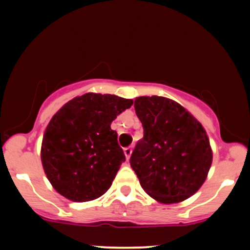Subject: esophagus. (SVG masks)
Masks as SVG:
<instances>
[{"label": "esophagus", "mask_w": 250, "mask_h": 250, "mask_svg": "<svg viewBox=\"0 0 250 250\" xmlns=\"http://www.w3.org/2000/svg\"><path fill=\"white\" fill-rule=\"evenodd\" d=\"M131 153H133V148H131V147H127V148H125V159L129 160V157H130Z\"/></svg>", "instance_id": "obj_1"}]
</instances>
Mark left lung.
<instances>
[{
    "instance_id": "8db88e82",
    "label": "left lung",
    "mask_w": 250,
    "mask_h": 250,
    "mask_svg": "<svg viewBox=\"0 0 250 250\" xmlns=\"http://www.w3.org/2000/svg\"><path fill=\"white\" fill-rule=\"evenodd\" d=\"M134 107L143 139L131 153L130 166L143 190L166 205L187 200L203 185L213 161L205 128L167 97H136Z\"/></svg>"
}]
</instances>
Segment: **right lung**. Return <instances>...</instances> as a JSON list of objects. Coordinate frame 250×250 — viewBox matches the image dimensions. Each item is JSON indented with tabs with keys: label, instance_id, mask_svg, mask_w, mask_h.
I'll use <instances>...</instances> for the list:
<instances>
[{
	"label": "right lung",
	"instance_id": "right-lung-1",
	"mask_svg": "<svg viewBox=\"0 0 250 250\" xmlns=\"http://www.w3.org/2000/svg\"><path fill=\"white\" fill-rule=\"evenodd\" d=\"M133 100L87 93L65 103L45 128L41 147L44 173L54 189L74 202L102 196L125 161L110 128Z\"/></svg>",
	"mask_w": 250,
	"mask_h": 250
}]
</instances>
